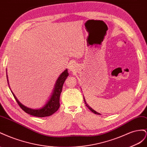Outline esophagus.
I'll use <instances>...</instances> for the list:
<instances>
[{
    "label": "esophagus",
    "mask_w": 147,
    "mask_h": 147,
    "mask_svg": "<svg viewBox=\"0 0 147 147\" xmlns=\"http://www.w3.org/2000/svg\"><path fill=\"white\" fill-rule=\"evenodd\" d=\"M74 64H71L69 66V69L70 71H74Z\"/></svg>",
    "instance_id": "1"
}]
</instances>
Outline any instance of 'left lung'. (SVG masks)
Returning <instances> with one entry per match:
<instances>
[{"label": "left lung", "mask_w": 147, "mask_h": 147, "mask_svg": "<svg viewBox=\"0 0 147 147\" xmlns=\"http://www.w3.org/2000/svg\"><path fill=\"white\" fill-rule=\"evenodd\" d=\"M84 103H85V104H86V105L87 106V107L89 109V110L92 111V112H93L94 113H95V114H96V115H100V113H98V112H97L96 111H95L94 110H93V109H92V108H90V106L89 105H87V103H86V100H85V98H84Z\"/></svg>", "instance_id": "left-lung-1"}]
</instances>
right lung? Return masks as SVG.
I'll use <instances>...</instances> for the list:
<instances>
[{"mask_svg":"<svg viewBox=\"0 0 147 147\" xmlns=\"http://www.w3.org/2000/svg\"><path fill=\"white\" fill-rule=\"evenodd\" d=\"M68 74H69L68 73V69H66L60 75V76L58 77V78L57 79V80L56 81V84L53 90V93L52 94L51 97H50V99L48 100L47 103H46L42 108H41L40 109H36H36H32V108H29L28 107H25L18 101V99L16 98V97H15V95H14L13 92H11V93L13 94L16 102H17L20 108H22L24 111L28 113V114H29L30 115L36 116V117H39V118H43V117L51 116L54 113H55L60 107V94L62 91L63 86V84L66 80V79L68 76ZM7 78L8 84L9 85L7 74Z\"/></svg>","mask_w":147,"mask_h":147,"instance_id":"1","label":"right lung"}]
</instances>
